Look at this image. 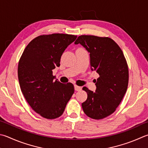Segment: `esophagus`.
Returning a JSON list of instances; mask_svg holds the SVG:
<instances>
[{
  "label": "esophagus",
  "mask_w": 148,
  "mask_h": 148,
  "mask_svg": "<svg viewBox=\"0 0 148 148\" xmlns=\"http://www.w3.org/2000/svg\"><path fill=\"white\" fill-rule=\"evenodd\" d=\"M74 89L76 91H79V90H82V87H79V86H77V85H74Z\"/></svg>",
  "instance_id": "obj_1"
}]
</instances>
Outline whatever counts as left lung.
I'll return each mask as SVG.
<instances>
[{
	"label": "left lung",
	"mask_w": 148,
	"mask_h": 148,
	"mask_svg": "<svg viewBox=\"0 0 148 148\" xmlns=\"http://www.w3.org/2000/svg\"><path fill=\"white\" fill-rule=\"evenodd\" d=\"M75 44H81L90 53L91 70L99 74L95 92L86 87L87 99L82 106L85 114L100 120L116 111L127 88L129 71L122 50L108 37L80 36Z\"/></svg>",
	"instance_id": "obj_1"
}]
</instances>
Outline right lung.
<instances>
[{
  "label": "right lung",
  "instance_id": "obj_1",
  "mask_svg": "<svg viewBox=\"0 0 148 148\" xmlns=\"http://www.w3.org/2000/svg\"><path fill=\"white\" fill-rule=\"evenodd\" d=\"M76 37L64 34L39 36L29 42L18 61V78L24 97L45 119L62 115L74 92L72 83L53 81L52 70L60 66L63 52Z\"/></svg>",
  "mask_w": 148,
  "mask_h": 148
}]
</instances>
